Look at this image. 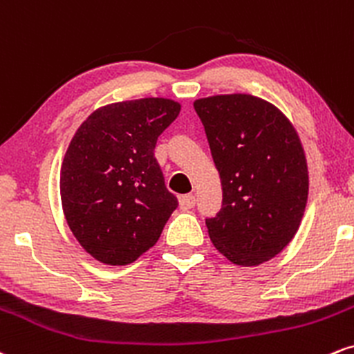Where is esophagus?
Returning <instances> with one entry per match:
<instances>
[{
	"label": "esophagus",
	"mask_w": 354,
	"mask_h": 354,
	"mask_svg": "<svg viewBox=\"0 0 354 354\" xmlns=\"http://www.w3.org/2000/svg\"><path fill=\"white\" fill-rule=\"evenodd\" d=\"M178 205H180V209H192L195 205V195L192 194H187V195H182L180 198H178Z\"/></svg>",
	"instance_id": "obj_1"
}]
</instances>
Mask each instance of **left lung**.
<instances>
[{
	"label": "left lung",
	"instance_id": "obj_1",
	"mask_svg": "<svg viewBox=\"0 0 354 354\" xmlns=\"http://www.w3.org/2000/svg\"><path fill=\"white\" fill-rule=\"evenodd\" d=\"M222 184V209L207 218L214 247L259 267L293 240L308 201V165L292 120L252 94L197 99Z\"/></svg>",
	"mask_w": 354,
	"mask_h": 354
}]
</instances>
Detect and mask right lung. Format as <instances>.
<instances>
[{
  "instance_id": "obj_1",
  "label": "right lung",
  "mask_w": 354,
  "mask_h": 354,
  "mask_svg": "<svg viewBox=\"0 0 354 354\" xmlns=\"http://www.w3.org/2000/svg\"><path fill=\"white\" fill-rule=\"evenodd\" d=\"M180 107L167 97L107 104L71 139L59 177L62 212L79 245L101 263L136 261L176 210L153 149Z\"/></svg>"
}]
</instances>
